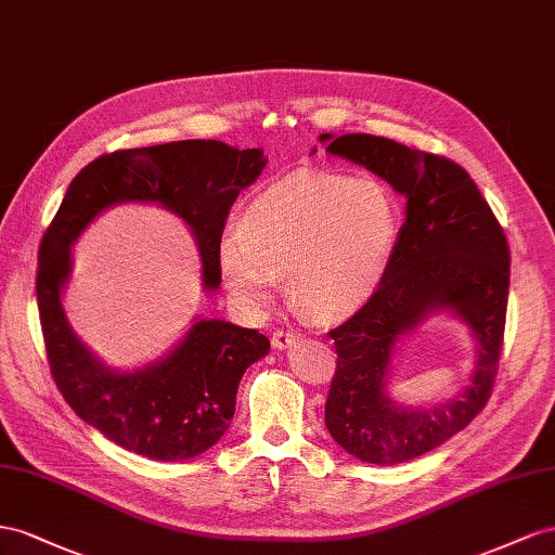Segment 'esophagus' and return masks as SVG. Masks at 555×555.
I'll return each instance as SVG.
<instances>
[{"label":"esophagus","instance_id":"34e87169","mask_svg":"<svg viewBox=\"0 0 555 555\" xmlns=\"http://www.w3.org/2000/svg\"><path fill=\"white\" fill-rule=\"evenodd\" d=\"M295 341H297V335L291 330H276L272 335V346L276 348V351H281V348H288Z\"/></svg>","mask_w":555,"mask_h":555}]
</instances>
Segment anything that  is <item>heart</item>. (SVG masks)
Returning a JSON list of instances; mask_svg holds the SVG:
<instances>
[{"mask_svg":"<svg viewBox=\"0 0 555 555\" xmlns=\"http://www.w3.org/2000/svg\"><path fill=\"white\" fill-rule=\"evenodd\" d=\"M400 204L372 177L293 171L223 234L216 267L232 302L262 313L283 276L291 305L313 321H341L370 302L400 236Z\"/></svg>","mask_w":555,"mask_h":555,"instance_id":"obj_1","label":"heart"}]
</instances>
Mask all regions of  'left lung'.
Returning a JSON list of instances; mask_svg holds the SVG:
<instances>
[{"label": "left lung", "mask_w": 555, "mask_h": 555, "mask_svg": "<svg viewBox=\"0 0 555 555\" xmlns=\"http://www.w3.org/2000/svg\"><path fill=\"white\" fill-rule=\"evenodd\" d=\"M327 153L360 165L406 199L382 286L346 323L330 332L337 372L325 425L362 463L398 465L444 444L488 402L498 372L509 246L469 173L447 157L372 134H321ZM449 312L470 330L478 358L453 399L411 408L387 392L399 344L430 314Z\"/></svg>", "instance_id": "obj_1"}]
</instances>
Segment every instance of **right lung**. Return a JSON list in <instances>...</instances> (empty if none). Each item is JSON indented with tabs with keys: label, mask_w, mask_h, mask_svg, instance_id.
I'll return each mask as SVG.
<instances>
[{
	"label": "right lung",
	"mask_w": 555,
	"mask_h": 555,
	"mask_svg": "<svg viewBox=\"0 0 555 555\" xmlns=\"http://www.w3.org/2000/svg\"><path fill=\"white\" fill-rule=\"evenodd\" d=\"M267 165L262 149L216 139L116 151L76 173L39 248L37 302L46 353L62 398L94 430L151 461H188L209 451L234 416L244 372L269 353L256 330L197 319L169 353L137 370H116L76 335L65 288L72 246L94 218L118 204H157L181 218L202 260V286H220L216 248L234 199Z\"/></svg>",
	"instance_id": "add662e5"
}]
</instances>
